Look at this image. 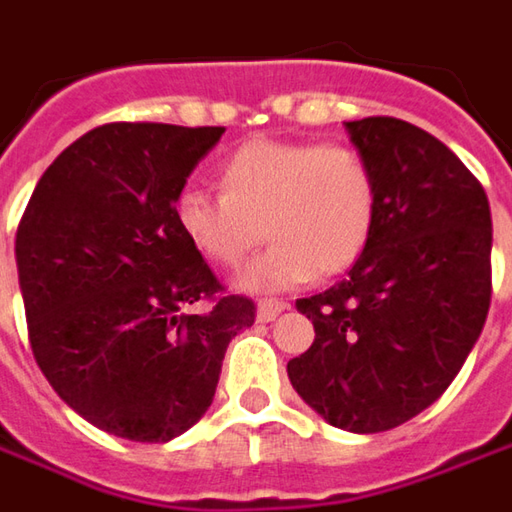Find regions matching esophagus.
Listing matches in <instances>:
<instances>
[{"label":"esophagus","mask_w":512,"mask_h":512,"mask_svg":"<svg viewBox=\"0 0 512 512\" xmlns=\"http://www.w3.org/2000/svg\"><path fill=\"white\" fill-rule=\"evenodd\" d=\"M284 310H287V304H284V301L264 298V301H259V307H256V318H259V321H276Z\"/></svg>","instance_id":"obj_1"}]
</instances>
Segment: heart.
Returning <instances> with one entry per match:
<instances>
[{"mask_svg":"<svg viewBox=\"0 0 512 512\" xmlns=\"http://www.w3.org/2000/svg\"><path fill=\"white\" fill-rule=\"evenodd\" d=\"M219 188H185L174 216L185 239L219 267L242 264L264 236L273 239L236 279L248 293L344 273L375 228V171L341 143L250 140L222 163Z\"/></svg>","mask_w":512,"mask_h":512,"instance_id":"obj_1","label":"heart"}]
</instances>
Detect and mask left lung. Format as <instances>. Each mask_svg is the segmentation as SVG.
Returning <instances> with one entry per match:
<instances>
[{
  "label": "left lung",
  "mask_w": 512,
  "mask_h": 512,
  "mask_svg": "<svg viewBox=\"0 0 512 512\" xmlns=\"http://www.w3.org/2000/svg\"><path fill=\"white\" fill-rule=\"evenodd\" d=\"M344 126L375 171V228L344 281L296 301L315 341L287 375L329 425L377 434L431 406L479 341L493 222L485 188L434 135L397 118Z\"/></svg>",
  "instance_id": "1"
}]
</instances>
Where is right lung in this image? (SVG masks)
I'll list each match as a JSON object with an SVG mask.
<instances>
[{"label":"right lung","mask_w":512,"mask_h":512,"mask_svg":"<svg viewBox=\"0 0 512 512\" xmlns=\"http://www.w3.org/2000/svg\"><path fill=\"white\" fill-rule=\"evenodd\" d=\"M222 126L106 123L41 174L16 231L36 363L87 423L132 442L185 434L214 403L225 349L253 327L180 231L174 205Z\"/></svg>","instance_id":"add662e5"}]
</instances>
